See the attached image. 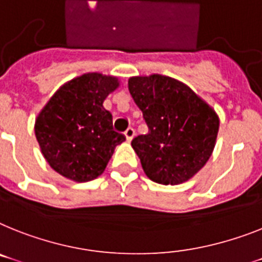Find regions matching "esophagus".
I'll return each mask as SVG.
<instances>
[{
    "label": "esophagus",
    "mask_w": 262,
    "mask_h": 262,
    "mask_svg": "<svg viewBox=\"0 0 262 262\" xmlns=\"http://www.w3.org/2000/svg\"><path fill=\"white\" fill-rule=\"evenodd\" d=\"M124 135H126V139L127 142H131L134 138V135H135V129L133 128V127H128V128L124 131Z\"/></svg>",
    "instance_id": "esophagus-1"
}]
</instances>
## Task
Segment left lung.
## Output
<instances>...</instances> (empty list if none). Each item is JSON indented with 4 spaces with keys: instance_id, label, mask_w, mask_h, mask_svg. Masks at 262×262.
<instances>
[{
    "instance_id": "8db88e82",
    "label": "left lung",
    "mask_w": 262,
    "mask_h": 262,
    "mask_svg": "<svg viewBox=\"0 0 262 262\" xmlns=\"http://www.w3.org/2000/svg\"><path fill=\"white\" fill-rule=\"evenodd\" d=\"M128 91L148 127L131 142L147 177L161 185L193 178L215 146V111L182 81L158 73L129 77Z\"/></svg>"
}]
</instances>
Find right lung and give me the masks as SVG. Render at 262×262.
<instances>
[{"instance_id": "add662e5", "label": "right lung", "mask_w": 262, "mask_h": 262, "mask_svg": "<svg viewBox=\"0 0 262 262\" xmlns=\"http://www.w3.org/2000/svg\"><path fill=\"white\" fill-rule=\"evenodd\" d=\"M119 87L118 77L84 73L58 88L38 114L34 134L53 170L75 182L97 178L126 136L112 128L103 107Z\"/></svg>"}]
</instances>
